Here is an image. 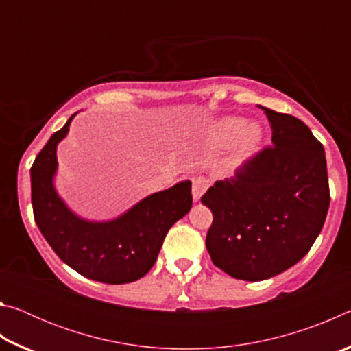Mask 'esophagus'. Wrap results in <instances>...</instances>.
I'll return each instance as SVG.
<instances>
[{
    "label": "esophagus",
    "mask_w": 351,
    "mask_h": 351,
    "mask_svg": "<svg viewBox=\"0 0 351 351\" xmlns=\"http://www.w3.org/2000/svg\"><path fill=\"white\" fill-rule=\"evenodd\" d=\"M209 186H210L209 178H206L203 175L193 176V180H192V195H193V199L195 201H199V198L203 197V193L206 192L207 189H209Z\"/></svg>",
    "instance_id": "obj_1"
}]
</instances>
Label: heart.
I'll return each mask as SVG.
<instances>
[{
  "label": "heart",
  "instance_id": "1",
  "mask_svg": "<svg viewBox=\"0 0 351 351\" xmlns=\"http://www.w3.org/2000/svg\"><path fill=\"white\" fill-rule=\"evenodd\" d=\"M247 128V121L241 117H228L223 119L221 122H218L215 128L212 132V141L215 142L217 145H230L232 142H235L239 138H241V144L239 148V153L237 156L239 158H245L249 153L254 152V148L257 147L260 142V130L257 127H251Z\"/></svg>",
  "mask_w": 351,
  "mask_h": 351
}]
</instances>
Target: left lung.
<instances>
[{
	"instance_id": "1",
	"label": "left lung",
	"mask_w": 351,
	"mask_h": 351,
	"mask_svg": "<svg viewBox=\"0 0 351 351\" xmlns=\"http://www.w3.org/2000/svg\"><path fill=\"white\" fill-rule=\"evenodd\" d=\"M261 110L271 122L272 145L201 197L213 213L206 237L213 265L247 282L266 280L304 258L330 207L322 144L300 119Z\"/></svg>"
}]
</instances>
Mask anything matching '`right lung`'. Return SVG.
I'll use <instances>...</instances> for the list:
<instances>
[{"label": "right lung", "mask_w": 351, "mask_h": 351, "mask_svg": "<svg viewBox=\"0 0 351 351\" xmlns=\"http://www.w3.org/2000/svg\"><path fill=\"white\" fill-rule=\"evenodd\" d=\"M73 117L51 136L31 167L35 223L60 260L83 277L110 285L134 282L152 269L169 229L192 207V182L150 195L108 223L80 219L52 186L57 144L69 132Z\"/></svg>", "instance_id": "right-lung-1"}]
</instances>
